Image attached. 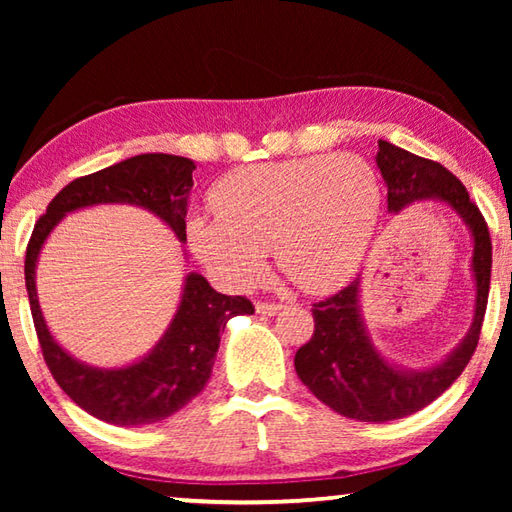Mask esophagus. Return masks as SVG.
<instances>
[{
    "instance_id": "34e87169",
    "label": "esophagus",
    "mask_w": 512,
    "mask_h": 512,
    "mask_svg": "<svg viewBox=\"0 0 512 512\" xmlns=\"http://www.w3.org/2000/svg\"><path fill=\"white\" fill-rule=\"evenodd\" d=\"M255 307H257V314H262V316H273L282 309V305H277V302H264V300H259Z\"/></svg>"
}]
</instances>
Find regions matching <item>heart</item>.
<instances>
[{"mask_svg":"<svg viewBox=\"0 0 512 512\" xmlns=\"http://www.w3.org/2000/svg\"><path fill=\"white\" fill-rule=\"evenodd\" d=\"M212 205L219 216H192L187 241L225 287H253L273 248L277 266L302 291L329 293L366 255L381 185L361 155H305L230 171L212 189Z\"/></svg>","mask_w":512,"mask_h":512,"instance_id":"1","label":"heart"}]
</instances>
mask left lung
Masks as SVG:
<instances>
[{
  "instance_id": "1",
  "label": "left lung",
  "mask_w": 512,
  "mask_h": 512,
  "mask_svg": "<svg viewBox=\"0 0 512 512\" xmlns=\"http://www.w3.org/2000/svg\"><path fill=\"white\" fill-rule=\"evenodd\" d=\"M377 167L388 185L391 212L433 196L452 205L470 225L476 307L465 341L440 366L424 372H402L388 366L368 341L359 316V280L334 296L314 302V334L296 352V372L302 384L329 409L361 422H388L420 411L461 377L479 345L492 268L488 223L452 171L384 140H379Z\"/></svg>"
}]
</instances>
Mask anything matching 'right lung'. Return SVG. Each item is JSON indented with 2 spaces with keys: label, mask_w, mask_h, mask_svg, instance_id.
Segmentation results:
<instances>
[{
  "label": "right lung",
  "mask_w": 512,
  "mask_h": 512,
  "mask_svg": "<svg viewBox=\"0 0 512 512\" xmlns=\"http://www.w3.org/2000/svg\"><path fill=\"white\" fill-rule=\"evenodd\" d=\"M194 162L167 153H144L65 185L31 232L24 280L42 357L56 384L94 418L121 427L153 424L183 409L203 391L212 375L221 332L232 316L253 314L244 296H223L203 275L189 273L178 314L155 350L119 370L90 368L60 348L49 334L36 296V262L42 244L67 212L99 203L142 205L187 239V196L194 187Z\"/></svg>",
  "instance_id": "1"
}]
</instances>
